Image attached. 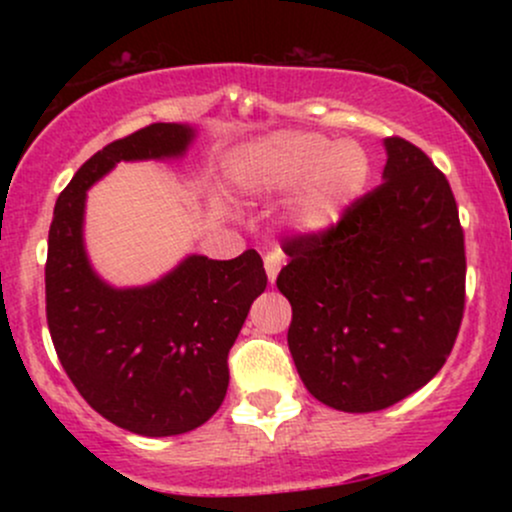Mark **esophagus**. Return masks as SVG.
<instances>
[{
  "label": "esophagus",
  "instance_id": "1",
  "mask_svg": "<svg viewBox=\"0 0 512 512\" xmlns=\"http://www.w3.org/2000/svg\"><path fill=\"white\" fill-rule=\"evenodd\" d=\"M281 264H284V257H281L279 250L269 252V255L264 257V272H267L269 284H274V281H276V274H279Z\"/></svg>",
  "mask_w": 512,
  "mask_h": 512
}]
</instances>
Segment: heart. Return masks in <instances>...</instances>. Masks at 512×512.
<instances>
[{
	"label": "heart",
	"mask_w": 512,
	"mask_h": 512,
	"mask_svg": "<svg viewBox=\"0 0 512 512\" xmlns=\"http://www.w3.org/2000/svg\"><path fill=\"white\" fill-rule=\"evenodd\" d=\"M233 185L250 197L291 195L284 226L305 238L334 231L366 190L370 161L354 142L313 132H276L238 151L228 163Z\"/></svg>",
	"instance_id": "1"
}]
</instances>
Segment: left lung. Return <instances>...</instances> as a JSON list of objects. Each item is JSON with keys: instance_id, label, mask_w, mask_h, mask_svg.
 <instances>
[{"instance_id": "left-lung-1", "label": "left lung", "mask_w": 512, "mask_h": 512, "mask_svg": "<svg viewBox=\"0 0 512 512\" xmlns=\"http://www.w3.org/2000/svg\"><path fill=\"white\" fill-rule=\"evenodd\" d=\"M383 146V185L327 236L286 240L291 262L276 276L303 385L349 414L421 390L450 356L464 310V236L448 180L414 144Z\"/></svg>"}]
</instances>
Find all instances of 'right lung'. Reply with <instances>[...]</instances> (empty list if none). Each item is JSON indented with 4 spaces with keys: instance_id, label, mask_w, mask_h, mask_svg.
<instances>
[{
    "instance_id": "right-lung-1",
    "label": "right lung",
    "mask_w": 512,
    "mask_h": 512,
    "mask_svg": "<svg viewBox=\"0 0 512 512\" xmlns=\"http://www.w3.org/2000/svg\"><path fill=\"white\" fill-rule=\"evenodd\" d=\"M197 129L156 122L108 144L57 197L45 301L52 344L81 397L125 431L149 438L195 431L221 407L228 351L267 289L262 257L187 255L144 286L108 284L86 252V192L120 161L182 158Z\"/></svg>"
}]
</instances>
